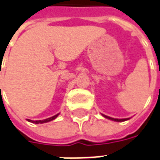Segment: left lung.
Listing matches in <instances>:
<instances>
[{
	"instance_id": "1",
	"label": "left lung",
	"mask_w": 160,
	"mask_h": 160,
	"mask_svg": "<svg viewBox=\"0 0 160 160\" xmlns=\"http://www.w3.org/2000/svg\"><path fill=\"white\" fill-rule=\"evenodd\" d=\"M103 117H105L107 119H110V120H112V121H116V122H124V121L126 120H128V118H125V119H118V118H110L108 116H106V115H102Z\"/></svg>"
}]
</instances>
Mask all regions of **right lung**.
<instances>
[{"mask_svg": "<svg viewBox=\"0 0 160 160\" xmlns=\"http://www.w3.org/2000/svg\"><path fill=\"white\" fill-rule=\"evenodd\" d=\"M58 116V114H57V115L53 116V117H52V118H47V119H44V120L32 121V120H29V119H28V122H32V123H36V124H38V123H44V122H50V121H53V119H55V118H57Z\"/></svg>", "mask_w": 160, "mask_h": 160, "instance_id": "obj_1", "label": "right lung"}]
</instances>
